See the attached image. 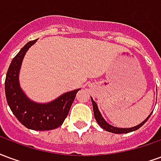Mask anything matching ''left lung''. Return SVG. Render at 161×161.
I'll list each match as a JSON object with an SVG mask.
<instances>
[{
    "label": "left lung",
    "instance_id": "left-lung-1",
    "mask_svg": "<svg viewBox=\"0 0 161 161\" xmlns=\"http://www.w3.org/2000/svg\"><path fill=\"white\" fill-rule=\"evenodd\" d=\"M91 101H92V105H93V111H94V115H95V118H96V121H97V123L100 126H101L102 128L105 129L106 131L108 132H111V133H114V134H125V133H129V132H133L135 131V130H137L138 128H140L142 127V125L145 123L146 121L148 120V118L151 116L152 115V113L149 115V116L146 119L145 121L142 122L141 124H139L138 126H135V127H133V128H115V127H113L111 125H109L107 122V121H105L103 117L102 116L101 113L99 111V109L97 108V105L96 103V102L91 98Z\"/></svg>",
    "mask_w": 161,
    "mask_h": 161
}]
</instances>
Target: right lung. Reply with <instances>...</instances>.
Instances as JSON below:
<instances>
[{
	"label": "right lung",
	"mask_w": 161,
	"mask_h": 161,
	"mask_svg": "<svg viewBox=\"0 0 161 161\" xmlns=\"http://www.w3.org/2000/svg\"><path fill=\"white\" fill-rule=\"evenodd\" d=\"M36 41L26 43L13 58L6 76V98L13 114L26 128L33 130H52L63 124L80 89L64 93L46 104L35 103L26 97L19 87V70L26 51Z\"/></svg>",
	"instance_id": "obj_1"
}]
</instances>
